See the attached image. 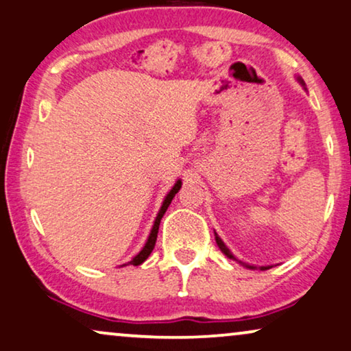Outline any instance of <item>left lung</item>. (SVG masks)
Wrapping results in <instances>:
<instances>
[{
	"label": "left lung",
	"mask_w": 351,
	"mask_h": 351,
	"mask_svg": "<svg viewBox=\"0 0 351 351\" xmlns=\"http://www.w3.org/2000/svg\"><path fill=\"white\" fill-rule=\"evenodd\" d=\"M297 80H298V82H300V85H302L303 88H305V82H303L300 77H298V78H297ZM305 90H306V88H305ZM215 241H217V244H218V247H219V250H221V252H223V254L228 256V258H231V260H236V261H239V263H241L242 266H245V268H249V269H255V268H256V266H254V265L244 263V261L237 260V258H236V256L231 254V250H230V249H228V247H226V245H224V242L221 241V237H219V236L217 234V232H215ZM269 268H271V266H260V269H269Z\"/></svg>",
	"instance_id": "8db88e82"
}]
</instances>
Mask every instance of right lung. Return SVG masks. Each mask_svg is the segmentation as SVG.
I'll list each match as a JSON object with an SVG mask.
<instances>
[{
    "label": "right lung",
    "instance_id": "right-lung-1",
    "mask_svg": "<svg viewBox=\"0 0 351 351\" xmlns=\"http://www.w3.org/2000/svg\"><path fill=\"white\" fill-rule=\"evenodd\" d=\"M181 184H183V183H181V180L176 181L175 186H173V188L170 189V193H168V194L165 195V199H163L162 207H160V210H158V213H157V217H156V221H154V226H152V230H151V234H149L147 241H146V244H144V247L141 249V252H139L138 255H134L133 258L128 261V263H123V265H120V266H127V265L138 266V265H141L143 261H146V260H147V256L151 255V252L154 250V245H156V241H157V232H158V226H160V219H162L163 215H165L167 208H168V205L171 204V200H173V197H175V194L178 193V191L181 189Z\"/></svg>",
    "mask_w": 351,
    "mask_h": 351
}]
</instances>
